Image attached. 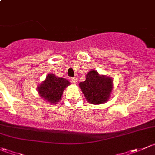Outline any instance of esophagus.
Returning <instances> with one entry per match:
<instances>
[{
  "mask_svg": "<svg viewBox=\"0 0 155 155\" xmlns=\"http://www.w3.org/2000/svg\"><path fill=\"white\" fill-rule=\"evenodd\" d=\"M71 82H72V84H77V82H78V78H71Z\"/></svg>",
  "mask_w": 155,
  "mask_h": 155,
  "instance_id": "esophagus-1",
  "label": "esophagus"
}]
</instances>
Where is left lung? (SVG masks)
Wrapping results in <instances>:
<instances>
[{
  "instance_id": "obj_1",
  "label": "left lung",
  "mask_w": 155,
  "mask_h": 155,
  "mask_svg": "<svg viewBox=\"0 0 155 155\" xmlns=\"http://www.w3.org/2000/svg\"><path fill=\"white\" fill-rule=\"evenodd\" d=\"M79 87L89 103L101 104L110 98L113 89V80L92 69L86 75L85 81L80 83Z\"/></svg>"
}]
</instances>
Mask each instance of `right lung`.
I'll use <instances>...</instances> for the list:
<instances>
[{
	"mask_svg": "<svg viewBox=\"0 0 155 155\" xmlns=\"http://www.w3.org/2000/svg\"><path fill=\"white\" fill-rule=\"evenodd\" d=\"M70 85V82L63 78L57 77L54 74H48L45 81L37 87V92L41 98L50 104L60 102L63 91Z\"/></svg>",
	"mask_w": 155,
	"mask_h": 155,
	"instance_id": "obj_1",
	"label": "right lung"
}]
</instances>
